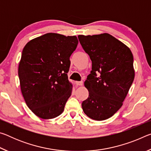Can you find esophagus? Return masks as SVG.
<instances>
[{
	"mask_svg": "<svg viewBox=\"0 0 151 151\" xmlns=\"http://www.w3.org/2000/svg\"><path fill=\"white\" fill-rule=\"evenodd\" d=\"M75 84L77 86H82L83 85V81H76Z\"/></svg>",
	"mask_w": 151,
	"mask_h": 151,
	"instance_id": "1",
	"label": "esophagus"
}]
</instances>
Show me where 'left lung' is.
<instances>
[{"mask_svg":"<svg viewBox=\"0 0 151 151\" xmlns=\"http://www.w3.org/2000/svg\"><path fill=\"white\" fill-rule=\"evenodd\" d=\"M78 38L92 61L85 82L89 95L82 108L89 118L103 121L119 111L129 93L134 78L133 55L127 45L108 33Z\"/></svg>","mask_w":151,"mask_h":151,"instance_id":"left-lung-1","label":"left lung"}]
</instances>
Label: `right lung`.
Returning <instances> with one entry per match:
<instances>
[{"label": "right lung", "instance_id": "obj_1", "mask_svg": "<svg viewBox=\"0 0 151 151\" xmlns=\"http://www.w3.org/2000/svg\"><path fill=\"white\" fill-rule=\"evenodd\" d=\"M78 42L76 36L50 32L30 40L22 50L20 89L28 107L40 118L54 119L65 109L73 90L67 76L70 57Z\"/></svg>", "mask_w": 151, "mask_h": 151}]
</instances>
